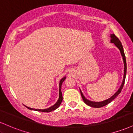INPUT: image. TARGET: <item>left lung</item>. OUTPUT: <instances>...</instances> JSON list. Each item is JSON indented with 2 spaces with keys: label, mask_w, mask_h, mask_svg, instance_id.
Instances as JSON below:
<instances>
[{
  "label": "left lung",
  "mask_w": 133,
  "mask_h": 133,
  "mask_svg": "<svg viewBox=\"0 0 133 133\" xmlns=\"http://www.w3.org/2000/svg\"><path fill=\"white\" fill-rule=\"evenodd\" d=\"M111 42L112 43H114V45L116 46L117 48L119 49V51L121 52V54L122 57H123V62H124V76H123V82H122L121 85L119 89L117 90V91L115 94H114L113 96H111V97H109V99H108L103 101L101 102H94V101H89L88 99H87L86 97H84L82 94L81 90L80 89V92H81V94L82 98L83 99L84 102L88 106L92 107V108H101V107H103L106 105L108 104L109 103H110L112 101H113L116 97H117V96L119 94V93L121 92V90L123 89V86L124 84V81H125V79H126V69H127V66H126V57H125V54L124 52V50H123V45H122L121 42H120V41L119 40V39L117 38L115 35L114 34H111Z\"/></svg>",
  "instance_id": "8db88e82"
}]
</instances>
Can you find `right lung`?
Segmentation results:
<instances>
[{"instance_id":"right-lung-1","label":"right lung","mask_w":133,"mask_h":133,"mask_svg":"<svg viewBox=\"0 0 133 133\" xmlns=\"http://www.w3.org/2000/svg\"><path fill=\"white\" fill-rule=\"evenodd\" d=\"M66 77H64L63 78H62L61 79L60 82H59V99L57 100V101L56 102L55 104L53 105L52 106L50 107V108H47V109H33V108H30L29 107H27L26 106H25L27 108H28L29 109H30V110H34V111H41V112H51V111H54L55 109H56L57 108H58L59 107V106L61 104L62 101V92H61V86H62V82H64V81L65 80Z\"/></svg>"}]
</instances>
